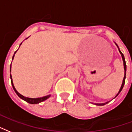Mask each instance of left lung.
Returning a JSON list of instances; mask_svg holds the SVG:
<instances>
[{"label":"left lung","mask_w":132,"mask_h":132,"mask_svg":"<svg viewBox=\"0 0 132 132\" xmlns=\"http://www.w3.org/2000/svg\"><path fill=\"white\" fill-rule=\"evenodd\" d=\"M116 46H117V48H118V49H119V47H118V46H117V44H116ZM119 51H120V54H121V55H122V60H123V64H124V69H125V77H124V79H123V81H122V86H121V87H120V91H119V92L117 93V94L115 96V98H116V97L119 95V94H120V92H121V91L122 90L123 87H124V85H125V78H126V70H127V65H126V62H125V56H124V55L122 54V53L120 51V49H119ZM109 102H106V103H94L95 105H104L107 104V103H108Z\"/></svg>","instance_id":"obj_1"}]
</instances>
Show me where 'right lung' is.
<instances>
[{
  "mask_svg": "<svg viewBox=\"0 0 132 132\" xmlns=\"http://www.w3.org/2000/svg\"><path fill=\"white\" fill-rule=\"evenodd\" d=\"M21 44L20 45V46H21ZM17 51L15 52V53H14V55L12 57V59L14 58V56H15V54L16 53V52ZM10 71H11V65H10ZM10 79H11V83H12V86L13 87V89H14V91H15V93L17 94V95L18 96L20 97V98H22V100L24 101H25L26 102H27L29 103H30V104H37V103H41V102H43L44 101H46V99H48L49 97L51 96V95H48V96H44V97H41V98H27V97H24L22 95H21L20 93H18V91L15 89V86H14V84H13V82H12V76L10 75Z\"/></svg>",
  "mask_w": 132,
  "mask_h": 132,
  "instance_id": "1",
  "label": "right lung"
}]
</instances>
